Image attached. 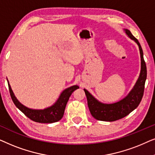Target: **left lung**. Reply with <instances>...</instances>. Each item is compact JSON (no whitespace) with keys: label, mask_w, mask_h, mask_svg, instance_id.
<instances>
[{"label":"left lung","mask_w":155,"mask_h":155,"mask_svg":"<svg viewBox=\"0 0 155 155\" xmlns=\"http://www.w3.org/2000/svg\"><path fill=\"white\" fill-rule=\"evenodd\" d=\"M126 35L134 40L138 45L141 58V71L136 83L129 94L121 100L114 104H103L94 98L87 90L85 92L89 109L92 116L97 120L104 121H114L128 115L138 107L143 98L145 83L147 78V68L143 58V52L138 40L128 29H124Z\"/></svg>","instance_id":"1"}]
</instances>
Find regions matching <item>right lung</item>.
I'll list each match as a JSON object with an SVG mask.
<instances>
[{
	"instance_id": "right-lung-1",
	"label": "right lung",
	"mask_w": 155,
	"mask_h": 155,
	"mask_svg": "<svg viewBox=\"0 0 155 155\" xmlns=\"http://www.w3.org/2000/svg\"><path fill=\"white\" fill-rule=\"evenodd\" d=\"M8 83L10 96L15 105L31 120L42 124H51L60 120L64 114L65 106L67 104L69 97L74 91L79 88L78 85H73L65 89L61 93L56 102L51 107L44 109H31L25 107L17 99L8 81Z\"/></svg>"
}]
</instances>
